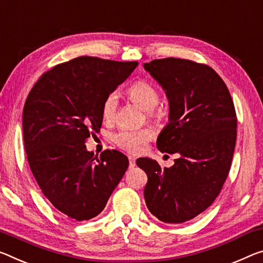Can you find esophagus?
<instances>
[{"instance_id":"esophagus-1","label":"esophagus","mask_w":263,"mask_h":263,"mask_svg":"<svg viewBox=\"0 0 263 263\" xmlns=\"http://www.w3.org/2000/svg\"><path fill=\"white\" fill-rule=\"evenodd\" d=\"M136 166V159L133 157H128V167L133 168Z\"/></svg>"}]
</instances>
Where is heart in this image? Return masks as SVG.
Masks as SVG:
<instances>
[{"label":"heart","instance_id":"b5f03b06","mask_svg":"<svg viewBox=\"0 0 263 263\" xmlns=\"http://www.w3.org/2000/svg\"><path fill=\"white\" fill-rule=\"evenodd\" d=\"M127 95L132 102L139 105L147 114L159 118L162 115V107L158 105L160 101L159 91L151 82L146 79H139L133 83L127 89ZM118 109V95L111 92L106 96L102 105V115L105 120L115 119ZM154 131L151 127L143 128H122L114 136V141L117 146L132 154L143 152L146 144L153 138Z\"/></svg>","mask_w":263,"mask_h":263}]
</instances>
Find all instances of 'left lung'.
Masks as SVG:
<instances>
[{
    "label": "left lung",
    "instance_id": "1",
    "mask_svg": "<svg viewBox=\"0 0 263 263\" xmlns=\"http://www.w3.org/2000/svg\"><path fill=\"white\" fill-rule=\"evenodd\" d=\"M144 68L170 102V123L157 147L178 154L168 168L149 158L137 159L147 176L145 202L162 222H186L213 203L226 181L236 141L234 103L222 78L206 64L168 57Z\"/></svg>",
    "mask_w": 263,
    "mask_h": 263
}]
</instances>
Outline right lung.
Returning <instances> with one entry per match:
<instances>
[{
  "mask_svg": "<svg viewBox=\"0 0 263 263\" xmlns=\"http://www.w3.org/2000/svg\"><path fill=\"white\" fill-rule=\"evenodd\" d=\"M137 65L73 58L42 74L26 99L23 139L29 166L44 197L70 219L97 216L127 170L122 152L105 149L97 158L85 143L102 127L104 99Z\"/></svg>",
  "mask_w": 263,
  "mask_h": 263,
  "instance_id": "obj_1",
  "label": "right lung"
}]
</instances>
